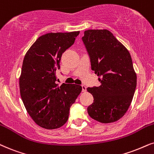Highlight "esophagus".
<instances>
[{
	"mask_svg": "<svg viewBox=\"0 0 154 154\" xmlns=\"http://www.w3.org/2000/svg\"><path fill=\"white\" fill-rule=\"evenodd\" d=\"M81 87H82V92H85V91H86V86H85V85H82Z\"/></svg>",
	"mask_w": 154,
	"mask_h": 154,
	"instance_id": "esophagus-1",
	"label": "esophagus"
}]
</instances>
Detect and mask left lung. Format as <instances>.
I'll use <instances>...</instances> for the list:
<instances>
[{"instance_id": "left-lung-1", "label": "left lung", "mask_w": 154, "mask_h": 154, "mask_svg": "<svg viewBox=\"0 0 154 154\" xmlns=\"http://www.w3.org/2000/svg\"><path fill=\"white\" fill-rule=\"evenodd\" d=\"M82 39L100 82L98 87L87 88L94 99L88 112L99 122H115L128 110L137 86L131 55L107 29H88Z\"/></svg>"}]
</instances>
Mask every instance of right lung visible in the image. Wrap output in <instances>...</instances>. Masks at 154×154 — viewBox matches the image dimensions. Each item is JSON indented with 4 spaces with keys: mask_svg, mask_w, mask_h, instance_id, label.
<instances>
[{
    "mask_svg": "<svg viewBox=\"0 0 154 154\" xmlns=\"http://www.w3.org/2000/svg\"><path fill=\"white\" fill-rule=\"evenodd\" d=\"M80 31L50 32L39 37L25 54L19 79L26 110L39 127L54 129L69 119L81 85L56 83L62 54L73 45Z\"/></svg>",
    "mask_w": 154,
    "mask_h": 154,
    "instance_id": "add662e5",
    "label": "right lung"
}]
</instances>
